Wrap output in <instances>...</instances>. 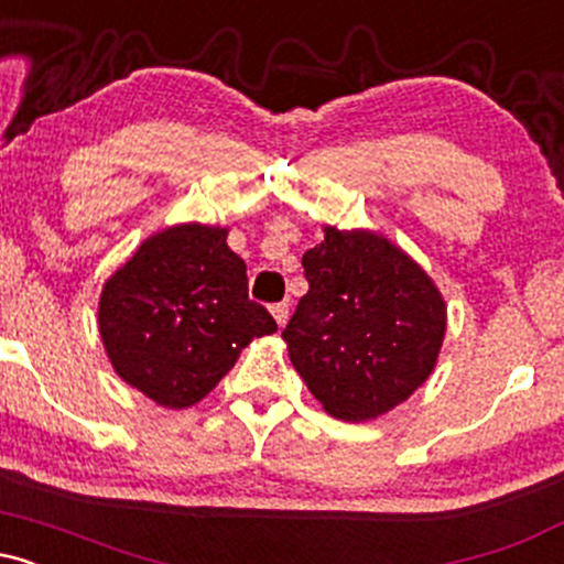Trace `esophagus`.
Wrapping results in <instances>:
<instances>
[{"label":"esophagus","instance_id":"1","mask_svg":"<svg viewBox=\"0 0 564 564\" xmlns=\"http://www.w3.org/2000/svg\"><path fill=\"white\" fill-rule=\"evenodd\" d=\"M270 313H273V318H275L278 326H286V321H289V302L273 304V307H270Z\"/></svg>","mask_w":564,"mask_h":564}]
</instances>
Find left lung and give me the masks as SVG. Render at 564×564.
I'll return each instance as SVG.
<instances>
[{
  "label": "left lung",
  "instance_id": "1",
  "mask_svg": "<svg viewBox=\"0 0 564 564\" xmlns=\"http://www.w3.org/2000/svg\"><path fill=\"white\" fill-rule=\"evenodd\" d=\"M310 289L283 328L289 358L323 408L377 419L424 384L445 336V304L405 251L366 230L326 228L302 257Z\"/></svg>",
  "mask_w": 564,
  "mask_h": 564
}]
</instances>
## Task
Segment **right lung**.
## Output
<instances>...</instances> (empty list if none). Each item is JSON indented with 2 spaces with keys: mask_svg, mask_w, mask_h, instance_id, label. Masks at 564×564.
Returning a JSON list of instances; mask_svg holds the SVG:
<instances>
[{
  "mask_svg": "<svg viewBox=\"0 0 564 564\" xmlns=\"http://www.w3.org/2000/svg\"><path fill=\"white\" fill-rule=\"evenodd\" d=\"M228 230L177 225L148 238L100 296V336L121 379L166 408L198 403L254 336L275 332L249 300Z\"/></svg>",
  "mask_w": 564,
  "mask_h": 564,
  "instance_id": "add662e5",
  "label": "right lung"
}]
</instances>
